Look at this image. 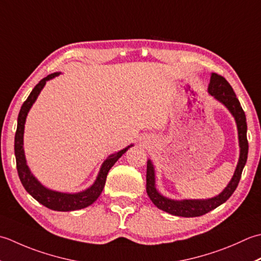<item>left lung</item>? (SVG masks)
Instances as JSON below:
<instances>
[{
  "label": "left lung",
  "instance_id": "obj_1",
  "mask_svg": "<svg viewBox=\"0 0 261 261\" xmlns=\"http://www.w3.org/2000/svg\"><path fill=\"white\" fill-rule=\"evenodd\" d=\"M208 92L216 100H219L221 103L224 105L236 119L239 134V145H240V156H239L238 166L231 181L228 182L225 189L220 195L215 196V197L210 199L174 200L164 197L156 190L154 168L151 160H148L146 167V193L158 208L167 212L171 215L182 217L201 216L211 212L212 210L216 208V207H219L223 203H225L237 189L239 181L241 179L242 170L244 166H246L249 148L247 140V119L246 114H244L240 105V101L238 100L230 83L222 75H219L216 73H212L211 75Z\"/></svg>",
  "mask_w": 261,
  "mask_h": 261
}]
</instances>
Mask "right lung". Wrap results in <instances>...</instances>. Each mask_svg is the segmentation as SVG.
I'll return each instance as SVG.
<instances>
[{
    "label": "right lung",
    "instance_id": "right-lung-1",
    "mask_svg": "<svg viewBox=\"0 0 261 261\" xmlns=\"http://www.w3.org/2000/svg\"><path fill=\"white\" fill-rule=\"evenodd\" d=\"M60 73H53L44 77L41 81L37 84L33 89V91L29 94V97L23 102L22 107L20 109V113L18 116V126L17 132H15L14 137V154H15V161H17V170L19 178L21 180V184L24 187V189L33 196V197L39 201L41 205L46 206L47 208L57 211V212H70V211H76L88 207L93 204L95 200L98 199L100 194L102 193V189L105 187L106 179H107V174L111 167L117 162V160L123 155V154L128 150L132 145L125 147L124 150L117 152L115 154H111L106 161L102 163L100 168V171L97 179H95L94 184L91 187L87 190L81 191V193L76 194H66V193H58V191L50 190L42 186L38 180H37L31 171L27 166L24 151H23V132H24V123L27 115H28L31 106L34 105L37 97H38L42 88L45 87L46 82L48 80L54 79Z\"/></svg>",
    "mask_w": 261,
    "mask_h": 261
}]
</instances>
